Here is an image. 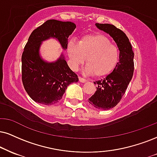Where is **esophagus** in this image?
Returning a JSON list of instances; mask_svg holds the SVG:
<instances>
[{"mask_svg": "<svg viewBox=\"0 0 157 157\" xmlns=\"http://www.w3.org/2000/svg\"><path fill=\"white\" fill-rule=\"evenodd\" d=\"M78 79H79V82H82V83H85V82H87V80H86V79L82 78V77H81V76L78 77Z\"/></svg>", "mask_w": 157, "mask_h": 157, "instance_id": "34e87169", "label": "esophagus"}]
</instances>
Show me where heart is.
I'll list each match as a JSON object with an SVG mask.
<instances>
[{"label": "heart", "instance_id": "b5f03b06", "mask_svg": "<svg viewBox=\"0 0 157 157\" xmlns=\"http://www.w3.org/2000/svg\"><path fill=\"white\" fill-rule=\"evenodd\" d=\"M67 50L73 69L78 68L86 58L85 72L94 73L96 77L109 74L119 62V49L104 35H87L81 38L78 44L71 40Z\"/></svg>", "mask_w": 157, "mask_h": 157}]
</instances>
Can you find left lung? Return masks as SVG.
<instances>
[{
  "label": "left lung",
  "mask_w": 157,
  "mask_h": 157,
  "mask_svg": "<svg viewBox=\"0 0 157 157\" xmlns=\"http://www.w3.org/2000/svg\"><path fill=\"white\" fill-rule=\"evenodd\" d=\"M100 30L109 34L119 50V60L113 71L105 78L96 81L97 90L89 102L100 110L115 107L122 98L134 72V52L129 38L122 30L113 25L96 23Z\"/></svg>",
  "instance_id": "8db88e82"
}]
</instances>
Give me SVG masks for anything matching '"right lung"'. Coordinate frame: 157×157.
<instances>
[{"label":"right lung","mask_w":157,"mask_h":157,"mask_svg":"<svg viewBox=\"0 0 157 157\" xmlns=\"http://www.w3.org/2000/svg\"><path fill=\"white\" fill-rule=\"evenodd\" d=\"M75 28L73 22L49 19L30 34L22 55V80L25 91L35 102L47 105L57 103L67 86L78 82V75L70 68L63 54L52 63L40 55V44L50 38H56L66 49L69 36Z\"/></svg>","instance_id":"obj_1"}]
</instances>
